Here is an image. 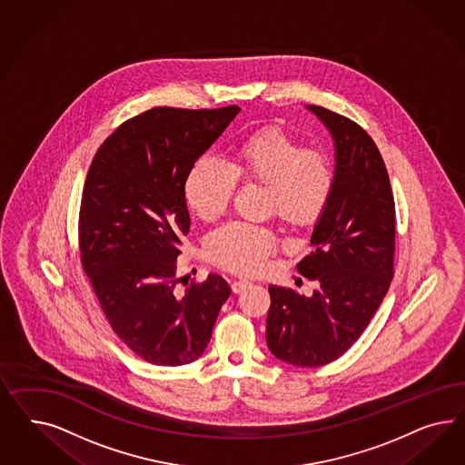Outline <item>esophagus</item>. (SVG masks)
<instances>
[{
	"instance_id": "obj_1",
	"label": "esophagus",
	"mask_w": 465,
	"mask_h": 465,
	"mask_svg": "<svg viewBox=\"0 0 465 465\" xmlns=\"http://www.w3.org/2000/svg\"><path fill=\"white\" fill-rule=\"evenodd\" d=\"M249 284H251V282H247V280H237V282H232V292H233V293H242Z\"/></svg>"
}]
</instances>
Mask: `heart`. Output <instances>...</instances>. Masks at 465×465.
Instances as JSON below:
<instances>
[{
  "instance_id": "b5f03b06",
  "label": "heart",
  "mask_w": 465,
  "mask_h": 465,
  "mask_svg": "<svg viewBox=\"0 0 465 465\" xmlns=\"http://www.w3.org/2000/svg\"><path fill=\"white\" fill-rule=\"evenodd\" d=\"M237 181L266 185V210L278 213L288 225H315L334 191V167L317 148H302L298 141L268 127L240 143L233 162L201 158L189 170L183 194L189 208L203 222H213L230 206ZM278 237L266 226L228 223L206 242L208 259L239 274L264 269L276 251Z\"/></svg>"
}]
</instances>
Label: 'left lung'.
Returning <instances> with one entry per match:
<instances>
[{"label": "left lung", "mask_w": 465, "mask_h": 465, "mask_svg": "<svg viewBox=\"0 0 465 465\" xmlns=\"http://www.w3.org/2000/svg\"><path fill=\"white\" fill-rule=\"evenodd\" d=\"M334 140V191L296 269L313 295L271 284L266 341L284 363L322 366L363 334L394 278L395 204L377 144L351 119L307 105Z\"/></svg>", "instance_id": "8db88e82"}]
</instances>
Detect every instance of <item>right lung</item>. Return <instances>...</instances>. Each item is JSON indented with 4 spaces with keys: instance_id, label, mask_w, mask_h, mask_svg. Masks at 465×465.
Here are the masks:
<instances>
[{
    "instance_id": "right-lung-1",
    "label": "right lung",
    "mask_w": 465,
    "mask_h": 465,
    "mask_svg": "<svg viewBox=\"0 0 465 465\" xmlns=\"http://www.w3.org/2000/svg\"><path fill=\"white\" fill-rule=\"evenodd\" d=\"M239 113L150 109L117 127L88 169L82 264L117 338L148 363L197 360L232 293L218 274L181 292L175 269L191 226L185 177Z\"/></svg>"
}]
</instances>
